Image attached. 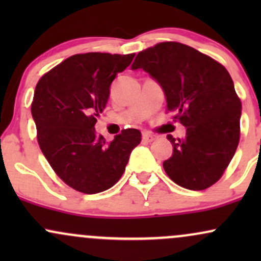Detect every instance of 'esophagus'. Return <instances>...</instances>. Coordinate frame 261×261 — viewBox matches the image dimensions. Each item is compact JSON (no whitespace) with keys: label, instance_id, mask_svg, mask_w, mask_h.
<instances>
[{"label":"esophagus","instance_id":"1","mask_svg":"<svg viewBox=\"0 0 261 261\" xmlns=\"http://www.w3.org/2000/svg\"><path fill=\"white\" fill-rule=\"evenodd\" d=\"M142 140L145 141V142H152V141L155 140V136H154V135L149 134V133H143L142 134Z\"/></svg>","mask_w":261,"mask_h":261}]
</instances>
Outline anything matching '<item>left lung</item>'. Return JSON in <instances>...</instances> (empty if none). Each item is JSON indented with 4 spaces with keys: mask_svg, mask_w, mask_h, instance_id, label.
<instances>
[{
    "mask_svg": "<svg viewBox=\"0 0 261 261\" xmlns=\"http://www.w3.org/2000/svg\"><path fill=\"white\" fill-rule=\"evenodd\" d=\"M133 70L142 68L160 83L167 110L187 127L184 139H168L172 157L163 168L189 190L214 185L238 147L242 103L232 77L220 62L188 45L166 41L137 54Z\"/></svg>",
    "mask_w": 261,
    "mask_h": 261,
    "instance_id": "8db88e82",
    "label": "left lung"
}]
</instances>
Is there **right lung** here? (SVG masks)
I'll return each mask as SVG.
<instances>
[{
	"label": "right lung",
	"instance_id": "1",
	"mask_svg": "<svg viewBox=\"0 0 261 261\" xmlns=\"http://www.w3.org/2000/svg\"><path fill=\"white\" fill-rule=\"evenodd\" d=\"M134 56L77 54L45 73L35 87L32 115L41 152L60 179L80 193L112 188L141 142L136 128L122 130L112 142L94 128L110 85Z\"/></svg>",
	"mask_w": 261,
	"mask_h": 261
}]
</instances>
